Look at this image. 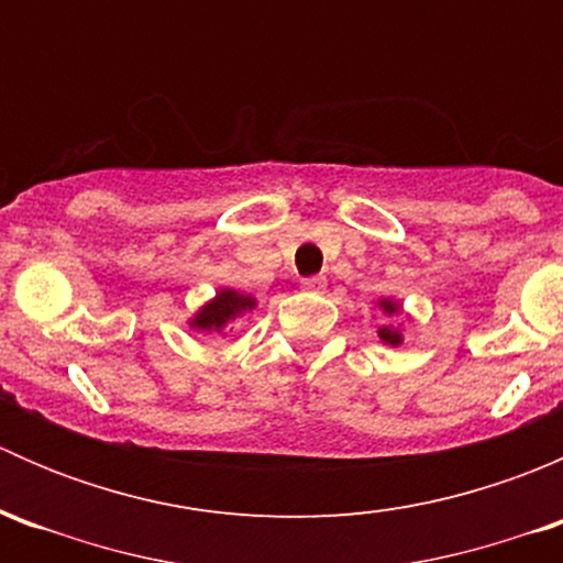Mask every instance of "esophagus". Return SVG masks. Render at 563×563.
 I'll list each match as a JSON object with an SVG mask.
<instances>
[{"label": "esophagus", "instance_id": "esophagus-1", "mask_svg": "<svg viewBox=\"0 0 563 563\" xmlns=\"http://www.w3.org/2000/svg\"><path fill=\"white\" fill-rule=\"evenodd\" d=\"M302 288L310 294H323L327 291V277H308V280L302 283Z\"/></svg>", "mask_w": 563, "mask_h": 563}]
</instances>
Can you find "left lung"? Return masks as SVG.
<instances>
[{
    "mask_svg": "<svg viewBox=\"0 0 563 563\" xmlns=\"http://www.w3.org/2000/svg\"><path fill=\"white\" fill-rule=\"evenodd\" d=\"M376 308L382 310L384 318H387V321L378 327V340H382L384 345H389V349L402 345V340H406L402 338V321H400V316H406L402 305L391 297H382L376 299Z\"/></svg>",
    "mask_w": 563,
    "mask_h": 563,
    "instance_id": "left-lung-1",
    "label": "left lung"
}]
</instances>
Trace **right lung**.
<instances>
[{"instance_id":"obj_1","label":"right lung","mask_w":563,"mask_h":563,"mask_svg":"<svg viewBox=\"0 0 563 563\" xmlns=\"http://www.w3.org/2000/svg\"><path fill=\"white\" fill-rule=\"evenodd\" d=\"M255 308H258V299H255L253 294L223 286L214 291L212 299H207L196 313L187 318V327L214 338V334H223L225 329L234 321H240L242 316L253 313Z\"/></svg>"}]
</instances>
